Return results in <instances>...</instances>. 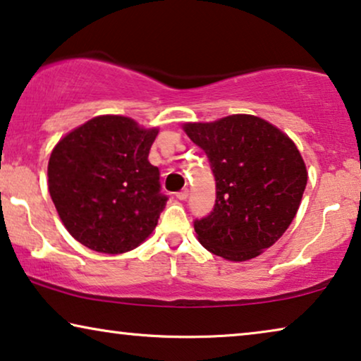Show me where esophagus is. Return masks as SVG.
Masks as SVG:
<instances>
[{
	"mask_svg": "<svg viewBox=\"0 0 361 361\" xmlns=\"http://www.w3.org/2000/svg\"><path fill=\"white\" fill-rule=\"evenodd\" d=\"M176 197H177V199H179V200H185V199H187V197H189V190H187V189H184V190L177 192V194H176Z\"/></svg>",
	"mask_w": 361,
	"mask_h": 361,
	"instance_id": "esophagus-1",
	"label": "esophagus"
}]
</instances>
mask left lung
<instances>
[{
  "mask_svg": "<svg viewBox=\"0 0 361 361\" xmlns=\"http://www.w3.org/2000/svg\"><path fill=\"white\" fill-rule=\"evenodd\" d=\"M182 128L209 156L216 182L214 212L194 224L200 245L235 263L256 258L283 236L299 210L307 169L298 146L255 115Z\"/></svg>",
  "mask_w": 361,
  "mask_h": 361,
  "instance_id": "obj_1",
  "label": "left lung"
}]
</instances>
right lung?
Returning <instances> with one entry per match:
<instances>
[{"instance_id":"add662e5","label":"right lung","mask_w":361,"mask_h":361,"mask_svg":"<svg viewBox=\"0 0 361 361\" xmlns=\"http://www.w3.org/2000/svg\"><path fill=\"white\" fill-rule=\"evenodd\" d=\"M159 128L100 115L54 146L47 185L68 233L98 253L121 255L156 228L167 197L147 156Z\"/></svg>"}]
</instances>
